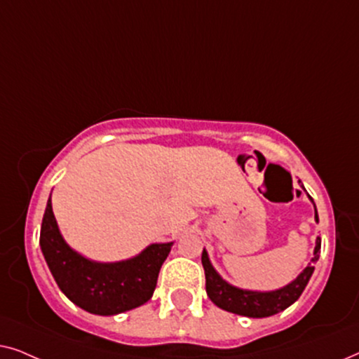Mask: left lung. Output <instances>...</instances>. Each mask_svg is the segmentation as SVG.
Instances as JSON below:
<instances>
[{"mask_svg":"<svg viewBox=\"0 0 359 359\" xmlns=\"http://www.w3.org/2000/svg\"><path fill=\"white\" fill-rule=\"evenodd\" d=\"M299 183H301V181H299ZM316 219L318 220L317 210ZM318 255H320V237H317L312 263L317 262ZM201 259H203L205 274V292H208L210 301H212L217 307L224 309V311L253 318L274 316V313L284 311V309H287L291 304L296 302L297 299L301 297L304 289H306L309 279H311L313 273V268H316L312 263H309V266L304 269L291 284H287V286L283 289H278V291L255 292L243 291V289L233 287L230 286L229 283H225L224 279L215 273V269L209 262L205 250L203 252V258Z\"/></svg>","mask_w":359,"mask_h":359,"instance_id":"1","label":"left lung"}]
</instances>
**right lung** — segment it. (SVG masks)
<instances>
[{"mask_svg":"<svg viewBox=\"0 0 359 359\" xmlns=\"http://www.w3.org/2000/svg\"><path fill=\"white\" fill-rule=\"evenodd\" d=\"M39 242L62 292L78 307L96 316H116L149 301L171 250V243H154L127 262H90L62 238L50 199L43 212Z\"/></svg>","mask_w":359,"mask_h":359,"instance_id":"obj_1","label":"right lung"}]
</instances>
